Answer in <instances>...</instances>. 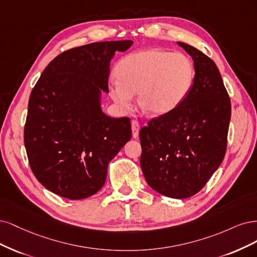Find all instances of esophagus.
Masks as SVG:
<instances>
[{
    "label": "esophagus",
    "mask_w": 257,
    "mask_h": 257,
    "mask_svg": "<svg viewBox=\"0 0 257 257\" xmlns=\"http://www.w3.org/2000/svg\"><path fill=\"white\" fill-rule=\"evenodd\" d=\"M131 130H132V137L137 139L139 137V131H140V123L137 120L131 121Z\"/></svg>",
    "instance_id": "1"
}]
</instances>
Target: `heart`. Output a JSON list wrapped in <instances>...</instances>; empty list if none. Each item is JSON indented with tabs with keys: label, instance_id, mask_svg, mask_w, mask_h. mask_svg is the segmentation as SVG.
Wrapping results in <instances>:
<instances>
[{
	"label": "heart",
	"instance_id": "heart-1",
	"mask_svg": "<svg viewBox=\"0 0 257 257\" xmlns=\"http://www.w3.org/2000/svg\"><path fill=\"white\" fill-rule=\"evenodd\" d=\"M117 79L110 82V95L115 103L129 109L134 95L144 113L161 116L184 101L194 79L193 65L181 53L152 49L132 53L118 63Z\"/></svg>",
	"mask_w": 257,
	"mask_h": 257
}]
</instances>
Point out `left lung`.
Instances as JSON below:
<instances>
[{"label":"left lung","mask_w":257,"mask_h":257,"mask_svg":"<svg viewBox=\"0 0 257 257\" xmlns=\"http://www.w3.org/2000/svg\"><path fill=\"white\" fill-rule=\"evenodd\" d=\"M177 44L193 60V84L175 110L140 130L141 168L155 191L187 198L201 191L224 158L230 100L214 62L192 46Z\"/></svg>","instance_id":"8db88e82"}]
</instances>
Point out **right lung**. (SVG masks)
<instances>
[{"mask_svg":"<svg viewBox=\"0 0 257 257\" xmlns=\"http://www.w3.org/2000/svg\"><path fill=\"white\" fill-rule=\"evenodd\" d=\"M132 40L102 41L57 55L33 88L24 145L30 167L49 191L69 200L97 193L107 165L131 139L128 117L102 112L101 92L109 93L110 64Z\"/></svg>","mask_w":257,"mask_h":257,"instance_id":"right-lung-1","label":"right lung"}]
</instances>
